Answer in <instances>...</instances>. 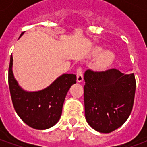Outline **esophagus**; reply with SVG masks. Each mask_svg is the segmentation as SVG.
<instances>
[{
  "mask_svg": "<svg viewBox=\"0 0 147 147\" xmlns=\"http://www.w3.org/2000/svg\"><path fill=\"white\" fill-rule=\"evenodd\" d=\"M76 76H77V82L78 83H81L83 80V70L81 67H79L77 69L76 71Z\"/></svg>",
  "mask_w": 147,
  "mask_h": 147,
  "instance_id": "1",
  "label": "esophagus"
}]
</instances>
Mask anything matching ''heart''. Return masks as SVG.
Masks as SVG:
<instances>
[{
    "instance_id": "obj_1",
    "label": "heart",
    "mask_w": 147,
    "mask_h": 147,
    "mask_svg": "<svg viewBox=\"0 0 147 147\" xmlns=\"http://www.w3.org/2000/svg\"><path fill=\"white\" fill-rule=\"evenodd\" d=\"M102 52V48L101 47H97L94 51V54L99 55ZM115 59V55L113 52L111 51H105L102 53L101 56L99 57L98 61V66L101 68H105L109 67L112 63L113 62Z\"/></svg>"
}]
</instances>
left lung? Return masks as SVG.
Listing matches in <instances>:
<instances>
[{
	"mask_svg": "<svg viewBox=\"0 0 147 147\" xmlns=\"http://www.w3.org/2000/svg\"><path fill=\"white\" fill-rule=\"evenodd\" d=\"M85 117L90 126L110 133L122 126L132 110L136 78L113 68L105 71L88 69L84 73Z\"/></svg>",
	"mask_w": 147,
	"mask_h": 147,
	"instance_id": "left-lung-1",
	"label": "left lung"
}]
</instances>
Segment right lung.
<instances>
[{
  "mask_svg": "<svg viewBox=\"0 0 147 147\" xmlns=\"http://www.w3.org/2000/svg\"><path fill=\"white\" fill-rule=\"evenodd\" d=\"M24 33L21 34L20 37ZM12 64L13 58L11 56L8 85L11 101L18 116L26 124L34 129L45 130L54 126L61 118L68 90L76 83V76L63 74L45 89L26 91L15 79Z\"/></svg>",
  "mask_w": 147,
  "mask_h": 147,
  "instance_id": "1",
  "label": "right lung"
}]
</instances>
